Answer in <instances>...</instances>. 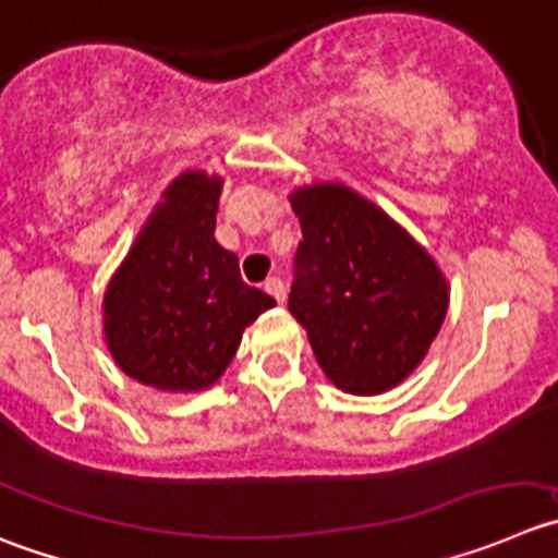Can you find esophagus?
Returning <instances> with one entry per match:
<instances>
[{
	"label": "esophagus",
	"mask_w": 558,
	"mask_h": 558,
	"mask_svg": "<svg viewBox=\"0 0 558 558\" xmlns=\"http://www.w3.org/2000/svg\"><path fill=\"white\" fill-rule=\"evenodd\" d=\"M264 291H267V294H272L280 305L286 303V286H283V280H280V278L264 280Z\"/></svg>",
	"instance_id": "esophagus-1"
}]
</instances>
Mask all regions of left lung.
<instances>
[{"label": "left lung", "instance_id": "left-lung-1", "mask_svg": "<svg viewBox=\"0 0 558 558\" xmlns=\"http://www.w3.org/2000/svg\"><path fill=\"white\" fill-rule=\"evenodd\" d=\"M289 201L303 228L289 311L322 372L355 397L397 388L444 327V269L385 208L341 181L294 186Z\"/></svg>", "mask_w": 558, "mask_h": 558}]
</instances>
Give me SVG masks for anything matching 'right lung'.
Returning <instances> with one entry per match:
<instances>
[{"instance_id": "1", "label": "right lung", "mask_w": 558, "mask_h": 558, "mask_svg": "<svg viewBox=\"0 0 558 558\" xmlns=\"http://www.w3.org/2000/svg\"><path fill=\"white\" fill-rule=\"evenodd\" d=\"M220 192L217 173L175 175L104 291V343L114 366L161 393L211 388L244 327L275 308L215 239Z\"/></svg>"}]
</instances>
